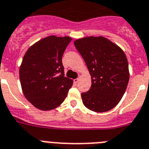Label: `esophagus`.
<instances>
[{"mask_svg": "<svg viewBox=\"0 0 149 149\" xmlns=\"http://www.w3.org/2000/svg\"><path fill=\"white\" fill-rule=\"evenodd\" d=\"M78 81H79V78H76V79L74 80V82L75 84L78 83Z\"/></svg>", "mask_w": 149, "mask_h": 149, "instance_id": "1", "label": "esophagus"}]
</instances>
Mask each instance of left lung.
<instances>
[{
	"label": "left lung",
	"instance_id": "8db88e82",
	"mask_svg": "<svg viewBox=\"0 0 149 149\" xmlns=\"http://www.w3.org/2000/svg\"><path fill=\"white\" fill-rule=\"evenodd\" d=\"M91 76L90 90L81 93L85 107L105 112L119 103L130 78L128 62L123 49L102 36L84 37L74 41Z\"/></svg>",
	"mask_w": 149,
	"mask_h": 149
}]
</instances>
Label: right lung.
Listing matches in <instances>:
<instances>
[{"instance_id":"1","label":"right lung","mask_w":149,"mask_h":149,"mask_svg":"<svg viewBox=\"0 0 149 149\" xmlns=\"http://www.w3.org/2000/svg\"><path fill=\"white\" fill-rule=\"evenodd\" d=\"M72 38L50 35L31 45L19 67L24 96L35 108L49 111L61 105L73 81L65 77L62 57Z\"/></svg>"}]
</instances>
